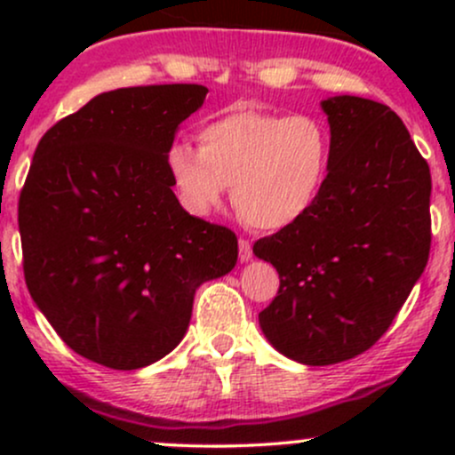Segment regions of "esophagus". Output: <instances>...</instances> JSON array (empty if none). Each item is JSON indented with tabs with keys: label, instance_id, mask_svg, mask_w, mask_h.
Returning <instances> with one entry per match:
<instances>
[{
	"label": "esophagus",
	"instance_id": "obj_1",
	"mask_svg": "<svg viewBox=\"0 0 455 455\" xmlns=\"http://www.w3.org/2000/svg\"><path fill=\"white\" fill-rule=\"evenodd\" d=\"M239 259L242 260L252 259V242H250V239L245 237L239 239Z\"/></svg>",
	"mask_w": 455,
	"mask_h": 455
}]
</instances>
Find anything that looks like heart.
Wrapping results in <instances>:
<instances>
[{"mask_svg":"<svg viewBox=\"0 0 455 455\" xmlns=\"http://www.w3.org/2000/svg\"><path fill=\"white\" fill-rule=\"evenodd\" d=\"M333 140L315 115L237 108L198 130V149L173 143L166 171L192 216H207L233 186V205L257 228L293 227L327 188Z\"/></svg>","mask_w":455,"mask_h":455,"instance_id":"b5f03b06","label":"heart"}]
</instances>
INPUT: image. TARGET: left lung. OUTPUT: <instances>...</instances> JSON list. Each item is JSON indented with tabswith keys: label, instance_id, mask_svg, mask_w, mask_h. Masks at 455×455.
Masks as SVG:
<instances>
[{
	"label": "left lung",
	"instance_id": "obj_1",
	"mask_svg": "<svg viewBox=\"0 0 455 455\" xmlns=\"http://www.w3.org/2000/svg\"><path fill=\"white\" fill-rule=\"evenodd\" d=\"M333 160L304 220L254 243L280 274L259 315L267 340L306 365L368 351L424 274L432 242L430 166L402 119L357 96L323 102Z\"/></svg>",
	"mask_w": 455,
	"mask_h": 455
}]
</instances>
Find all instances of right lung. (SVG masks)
Returning a JSON list of instances; mask_svg holds the SVG:
<instances>
[{"label": "right lung", "instance_id": "right-lung-1", "mask_svg": "<svg viewBox=\"0 0 455 455\" xmlns=\"http://www.w3.org/2000/svg\"><path fill=\"white\" fill-rule=\"evenodd\" d=\"M205 85L96 96L40 139L19 196L31 299L72 351L137 370L184 338L198 284L237 263V235L177 201L166 151Z\"/></svg>", "mask_w": 455, "mask_h": 455}]
</instances>
